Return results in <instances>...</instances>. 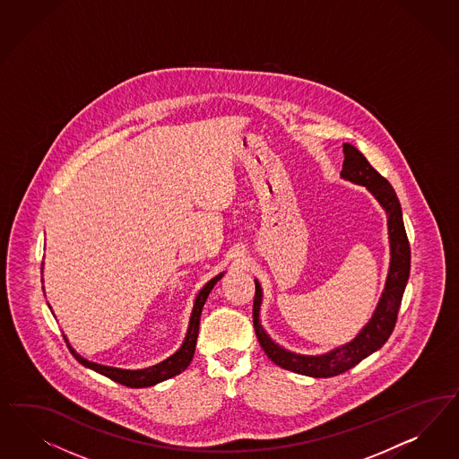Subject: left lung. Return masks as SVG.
<instances>
[{
  "instance_id": "obj_1",
  "label": "left lung",
  "mask_w": 459,
  "mask_h": 459,
  "mask_svg": "<svg viewBox=\"0 0 459 459\" xmlns=\"http://www.w3.org/2000/svg\"><path fill=\"white\" fill-rule=\"evenodd\" d=\"M344 162L341 178L351 180L358 186H365L386 212L388 222V241H390V266L385 281V290L378 306L373 312L368 325H365L355 340L342 344L340 348L319 356L296 355L283 350L265 333L260 325V306H262V287L255 281L253 299V327L260 346L265 355L281 368L294 371L299 375L327 378L336 377L353 368L361 359L375 353L390 338L399 314L400 302L411 273V247L402 220V207L399 197L386 178H382L365 155L351 143L342 145Z\"/></svg>"
}]
</instances>
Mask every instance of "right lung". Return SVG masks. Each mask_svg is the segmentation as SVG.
I'll list each match as a JSON object with an SVG mask.
<instances>
[{"label": "right lung", "mask_w": 459, "mask_h": 459, "mask_svg": "<svg viewBox=\"0 0 459 459\" xmlns=\"http://www.w3.org/2000/svg\"><path fill=\"white\" fill-rule=\"evenodd\" d=\"M224 273L216 275L214 279L207 281L206 285L201 289V292L195 297L194 300L193 314H191V319H189V327H187V334L184 338V342L180 344L178 351L172 356H169L167 359H163L160 363L153 365V367H148V368H142V370H123V368H113V367H104V365H98L94 361H89L86 358H82L81 355L75 353L74 348L69 344L67 338L64 340L67 341V346L71 350V353L74 355L75 359L84 365L86 368L91 370L98 371L104 377L111 378L113 382L117 384L125 385V386H130V388H143V386H152V385L160 384L163 380H169L172 377H176L178 373L186 370L191 361H193L194 351H195V341H197V333H199V321H201V312L204 307V302H206L209 292L212 290V287L221 281V277Z\"/></svg>", "instance_id": "add662e5"}]
</instances>
